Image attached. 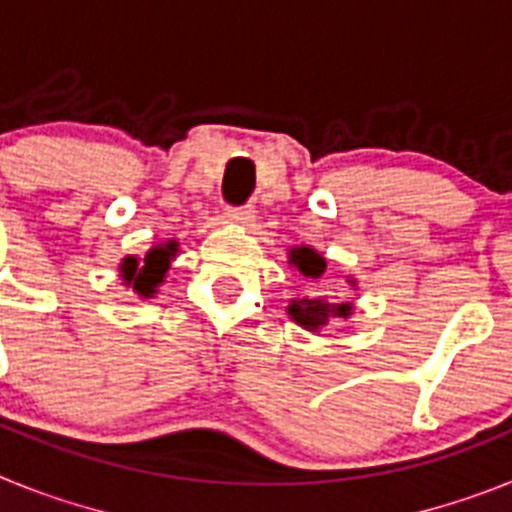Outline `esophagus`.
Instances as JSON below:
<instances>
[{
  "instance_id": "1",
  "label": "esophagus",
  "mask_w": 512,
  "mask_h": 512,
  "mask_svg": "<svg viewBox=\"0 0 512 512\" xmlns=\"http://www.w3.org/2000/svg\"><path fill=\"white\" fill-rule=\"evenodd\" d=\"M253 215H256V210H253V205L228 207V210H225V217H228L230 223H241V225H248V223H251Z\"/></svg>"
}]
</instances>
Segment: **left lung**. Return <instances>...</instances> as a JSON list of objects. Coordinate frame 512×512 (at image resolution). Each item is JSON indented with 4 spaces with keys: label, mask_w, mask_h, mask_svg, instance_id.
<instances>
[{
    "label": "left lung",
    "mask_w": 512,
    "mask_h": 512,
    "mask_svg": "<svg viewBox=\"0 0 512 512\" xmlns=\"http://www.w3.org/2000/svg\"><path fill=\"white\" fill-rule=\"evenodd\" d=\"M289 259H292V264H295L305 277H323L325 259L320 253L312 251V248H295ZM348 312H351V305L338 300H307L305 297V300L289 305V315H292L300 325H305L307 330H318L323 328V325H328L330 320L346 318Z\"/></svg>",
    "instance_id": "left-lung-1"
}]
</instances>
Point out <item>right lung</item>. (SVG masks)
Listing matches in <instances>:
<instances>
[{"mask_svg": "<svg viewBox=\"0 0 512 512\" xmlns=\"http://www.w3.org/2000/svg\"><path fill=\"white\" fill-rule=\"evenodd\" d=\"M176 253V243L171 241L166 248H153L148 253L143 264L138 259H125L122 271H125V282H133V289H138L140 295H151L156 284L164 282V274L169 269V259Z\"/></svg>", "mask_w": 512, "mask_h": 512, "instance_id": "add662e5", "label": "right lung"}]
</instances>
